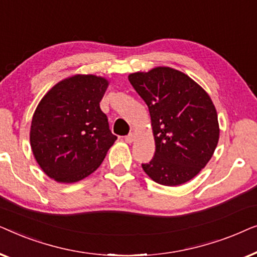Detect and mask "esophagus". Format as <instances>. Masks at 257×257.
I'll use <instances>...</instances> for the list:
<instances>
[{"mask_svg":"<svg viewBox=\"0 0 257 257\" xmlns=\"http://www.w3.org/2000/svg\"><path fill=\"white\" fill-rule=\"evenodd\" d=\"M135 138H136V135L135 133H130V135H127L125 137V142L126 143H128V144H131V143H133V140H135Z\"/></svg>","mask_w":257,"mask_h":257,"instance_id":"34e87169","label":"esophagus"}]
</instances>
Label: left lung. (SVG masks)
Segmentation results:
<instances>
[{
  "label": "left lung",
  "instance_id": "8db88e82",
  "mask_svg": "<svg viewBox=\"0 0 257 257\" xmlns=\"http://www.w3.org/2000/svg\"><path fill=\"white\" fill-rule=\"evenodd\" d=\"M128 80L149 106L156 142L154 157L143 170L164 186L189 181L210 160L219 142L217 113L208 93L168 66L131 73Z\"/></svg>",
  "mask_w": 257,
  "mask_h": 257
}]
</instances>
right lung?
<instances>
[{
  "mask_svg": "<svg viewBox=\"0 0 257 257\" xmlns=\"http://www.w3.org/2000/svg\"><path fill=\"white\" fill-rule=\"evenodd\" d=\"M107 79L75 75L52 86L33 115L30 145L49 178L72 184L93 173L117 140L99 103Z\"/></svg>",
  "mask_w": 257,
  "mask_h": 257,
  "instance_id": "1",
  "label": "right lung"
}]
</instances>
